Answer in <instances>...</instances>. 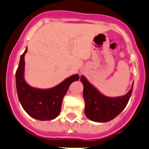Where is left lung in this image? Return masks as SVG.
<instances>
[{"instance_id":"1","label":"left lung","mask_w":149,"mask_h":149,"mask_svg":"<svg viewBox=\"0 0 149 149\" xmlns=\"http://www.w3.org/2000/svg\"><path fill=\"white\" fill-rule=\"evenodd\" d=\"M80 80L84 87L85 114L89 119L96 122H107L116 118L126 107L132 92L133 86L124 96L107 97L100 93L85 77L81 76Z\"/></svg>"}]
</instances>
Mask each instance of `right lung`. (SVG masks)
<instances>
[{"label": "right lung", "mask_w": 149, "mask_h": 149, "mask_svg": "<svg viewBox=\"0 0 149 149\" xmlns=\"http://www.w3.org/2000/svg\"><path fill=\"white\" fill-rule=\"evenodd\" d=\"M27 48L21 55L16 72V87L21 105L29 116L40 121L56 118L61 109L63 98L71 83L78 80V74L66 79L56 87L49 89H39L31 87L24 80V56Z\"/></svg>", "instance_id": "1"}]
</instances>
